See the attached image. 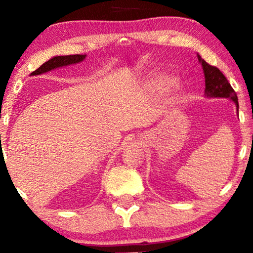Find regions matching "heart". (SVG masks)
<instances>
[{
  "label": "heart",
  "mask_w": 253,
  "mask_h": 253,
  "mask_svg": "<svg viewBox=\"0 0 253 253\" xmlns=\"http://www.w3.org/2000/svg\"><path fill=\"white\" fill-rule=\"evenodd\" d=\"M174 83V77L171 75L166 74V72H157V74L152 75L147 81V88L154 93H161L165 92L169 86ZM184 92V87L183 85H175L174 93L176 96L182 95Z\"/></svg>",
  "instance_id": "b5f03b06"
}]
</instances>
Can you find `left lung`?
<instances>
[{"label": "left lung", "instance_id": "1", "mask_svg": "<svg viewBox=\"0 0 253 253\" xmlns=\"http://www.w3.org/2000/svg\"><path fill=\"white\" fill-rule=\"evenodd\" d=\"M197 56H198L199 63L202 64L204 76H205V96H207V98L229 99L236 105L238 113V99L236 92L234 91L231 85L228 83L224 75L217 68L206 63L199 54Z\"/></svg>", "mask_w": 253, "mask_h": 253}]
</instances>
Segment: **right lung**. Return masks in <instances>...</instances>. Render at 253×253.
I'll return each mask as SVG.
<instances>
[{
    "mask_svg": "<svg viewBox=\"0 0 253 253\" xmlns=\"http://www.w3.org/2000/svg\"><path fill=\"white\" fill-rule=\"evenodd\" d=\"M86 55H65V56H54L51 57L49 61L44 62V63L37 69L36 71H33L31 76H38L46 74V72L54 70L57 68H63L68 67V65H72L79 62H83L85 60Z\"/></svg>",
    "mask_w": 253,
    "mask_h": 253,
    "instance_id": "add662e5",
    "label": "right lung"
}]
</instances>
